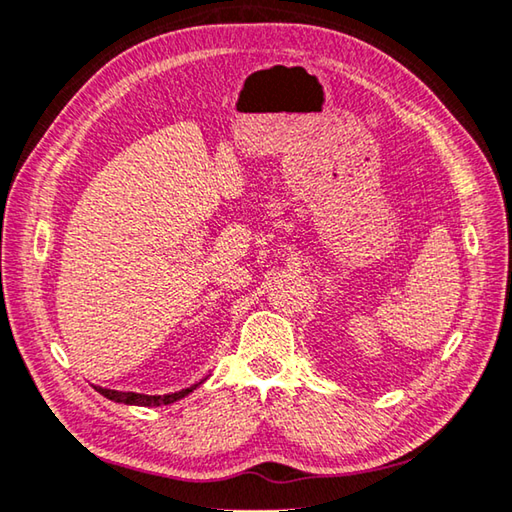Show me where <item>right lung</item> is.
<instances>
[{"label": "right lung", "instance_id": "obj_1", "mask_svg": "<svg viewBox=\"0 0 512 512\" xmlns=\"http://www.w3.org/2000/svg\"><path fill=\"white\" fill-rule=\"evenodd\" d=\"M199 383L190 385V388H183L179 392H172V395H138V392H120V390H108V388H97L99 395H104L106 399L117 401V404H131V406H167L174 404V401L183 399L190 395L192 390L197 388Z\"/></svg>", "mask_w": 512, "mask_h": 512}]
</instances>
